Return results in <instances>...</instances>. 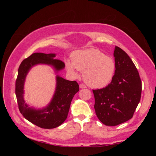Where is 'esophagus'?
<instances>
[{
    "mask_svg": "<svg viewBox=\"0 0 156 156\" xmlns=\"http://www.w3.org/2000/svg\"><path fill=\"white\" fill-rule=\"evenodd\" d=\"M79 87L81 88H87V87H86L85 85H84V84H83V83L79 84Z\"/></svg>",
    "mask_w": 156,
    "mask_h": 156,
    "instance_id": "obj_1",
    "label": "esophagus"
}]
</instances>
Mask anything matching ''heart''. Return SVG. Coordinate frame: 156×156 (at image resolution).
Wrapping results in <instances>:
<instances>
[{"mask_svg":"<svg viewBox=\"0 0 156 156\" xmlns=\"http://www.w3.org/2000/svg\"><path fill=\"white\" fill-rule=\"evenodd\" d=\"M72 61H66L67 70L74 75H77L76 69L83 72V80L92 87H105L115 75V60L100 50L88 49L76 51L72 56Z\"/></svg>","mask_w":156,"mask_h":156,"instance_id":"1","label":"heart"}]
</instances>
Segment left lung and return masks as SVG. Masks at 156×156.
I'll use <instances>...</instances> for the list:
<instances>
[{
	"label": "left lung",
	"mask_w": 156,
	"mask_h": 156,
	"mask_svg": "<svg viewBox=\"0 0 156 156\" xmlns=\"http://www.w3.org/2000/svg\"><path fill=\"white\" fill-rule=\"evenodd\" d=\"M116 70L110 84L92 90L96 114L103 124L115 126L133 116L140 100L142 82L133 61L124 51L116 46Z\"/></svg>",
	"instance_id": "1"
}]
</instances>
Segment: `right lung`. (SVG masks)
Instances as JSON below:
<instances>
[{"instance_id":"obj_1","label":"right lung","mask_w":156,"mask_h":156,"mask_svg":"<svg viewBox=\"0 0 156 156\" xmlns=\"http://www.w3.org/2000/svg\"><path fill=\"white\" fill-rule=\"evenodd\" d=\"M55 54L35 53L22 61L18 69L16 82V95L19 110L31 123L44 129H52L62 124L66 119L71 102L79 90L76 81H70L56 77V88L53 100L49 105L41 110L28 107L23 99V85L29 69L36 64H45L53 66L56 70L64 68L62 60L54 58Z\"/></svg>"}]
</instances>
